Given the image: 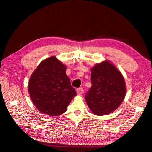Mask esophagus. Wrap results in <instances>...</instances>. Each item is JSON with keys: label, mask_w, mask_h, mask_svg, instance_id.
Returning a JSON list of instances; mask_svg holds the SVG:
<instances>
[{"label": "esophagus", "mask_w": 152, "mask_h": 152, "mask_svg": "<svg viewBox=\"0 0 152 152\" xmlns=\"http://www.w3.org/2000/svg\"><path fill=\"white\" fill-rule=\"evenodd\" d=\"M77 93L78 94H81L83 93V89L82 87H79V88L77 89Z\"/></svg>", "instance_id": "esophagus-1"}]
</instances>
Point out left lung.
Wrapping results in <instances>:
<instances>
[{
  "instance_id": "1",
  "label": "left lung",
  "mask_w": 152,
  "mask_h": 152,
  "mask_svg": "<svg viewBox=\"0 0 152 152\" xmlns=\"http://www.w3.org/2000/svg\"><path fill=\"white\" fill-rule=\"evenodd\" d=\"M92 86L85 99L90 110L96 115L112 112L121 105L126 89L124 77L117 68L108 61L91 68Z\"/></svg>"
}]
</instances>
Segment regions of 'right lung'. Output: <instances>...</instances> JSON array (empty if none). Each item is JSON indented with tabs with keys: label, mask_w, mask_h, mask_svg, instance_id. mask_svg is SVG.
<instances>
[{
	"label": "right lung",
	"mask_w": 152,
	"mask_h": 152,
	"mask_svg": "<svg viewBox=\"0 0 152 152\" xmlns=\"http://www.w3.org/2000/svg\"><path fill=\"white\" fill-rule=\"evenodd\" d=\"M28 92L36 108L49 116L65 112L77 94L66 74V66L55 56L41 62L32 73Z\"/></svg>",
	"instance_id": "obj_1"
}]
</instances>
